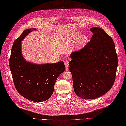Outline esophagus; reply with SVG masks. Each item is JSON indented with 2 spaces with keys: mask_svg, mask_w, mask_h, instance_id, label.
Returning a JSON list of instances; mask_svg holds the SVG:
<instances>
[{
  "mask_svg": "<svg viewBox=\"0 0 126 126\" xmlns=\"http://www.w3.org/2000/svg\"><path fill=\"white\" fill-rule=\"evenodd\" d=\"M64 64H65V67L67 68L69 66V62L68 61H65L64 62Z\"/></svg>",
  "mask_w": 126,
  "mask_h": 126,
  "instance_id": "esophagus-1",
  "label": "esophagus"
}]
</instances>
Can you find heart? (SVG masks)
<instances>
[{
    "label": "heart",
    "mask_w": 126,
    "mask_h": 126,
    "mask_svg": "<svg viewBox=\"0 0 126 126\" xmlns=\"http://www.w3.org/2000/svg\"><path fill=\"white\" fill-rule=\"evenodd\" d=\"M71 44H76V48L80 49L84 47L88 41V37L86 35H82L79 32H74L68 38Z\"/></svg>",
    "instance_id": "b5f03b06"
}]
</instances>
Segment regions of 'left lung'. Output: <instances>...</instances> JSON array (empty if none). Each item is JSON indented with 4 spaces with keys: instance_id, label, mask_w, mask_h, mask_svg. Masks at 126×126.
<instances>
[{
    "instance_id": "obj_1",
    "label": "left lung",
    "mask_w": 126,
    "mask_h": 126,
    "mask_svg": "<svg viewBox=\"0 0 126 126\" xmlns=\"http://www.w3.org/2000/svg\"><path fill=\"white\" fill-rule=\"evenodd\" d=\"M91 39L80 50L71 54L69 69L75 94L81 98L94 99L112 87L118 66L111 37L99 27H92Z\"/></svg>"
}]
</instances>
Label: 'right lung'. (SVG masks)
I'll use <instances>...</instances> for the list:
<instances>
[{"label": "right lung", "instance_id": "right-lung-1", "mask_svg": "<svg viewBox=\"0 0 126 126\" xmlns=\"http://www.w3.org/2000/svg\"><path fill=\"white\" fill-rule=\"evenodd\" d=\"M36 29L23 31L14 42L9 64L14 85L16 90L25 98L34 102L49 99L53 93L56 80L65 71L63 61L56 63L36 64L23 58L21 41Z\"/></svg>", "mask_w": 126, "mask_h": 126}]
</instances>
